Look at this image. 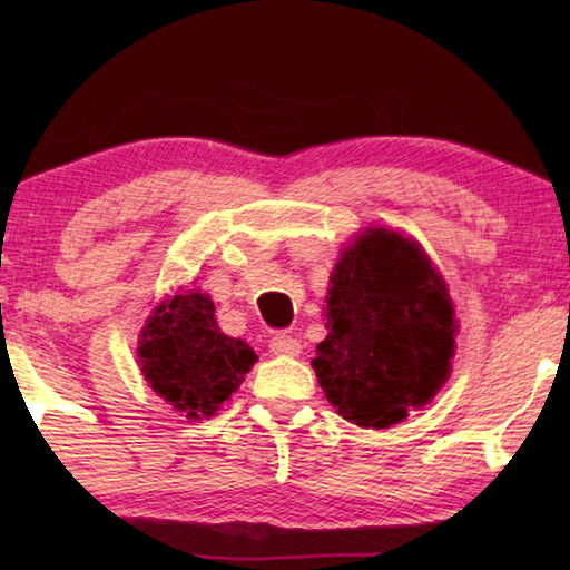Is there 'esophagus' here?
<instances>
[{
    "label": "esophagus",
    "mask_w": 570,
    "mask_h": 570,
    "mask_svg": "<svg viewBox=\"0 0 570 570\" xmlns=\"http://www.w3.org/2000/svg\"><path fill=\"white\" fill-rule=\"evenodd\" d=\"M268 346H272V352L278 356H298V352H302V344H298V340H294L292 334L272 336Z\"/></svg>",
    "instance_id": "1"
}]
</instances>
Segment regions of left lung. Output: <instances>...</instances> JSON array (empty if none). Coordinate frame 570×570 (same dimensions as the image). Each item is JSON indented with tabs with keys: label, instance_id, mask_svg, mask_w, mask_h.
<instances>
[{
	"label": "left lung",
	"instance_id": "left-lung-1",
	"mask_svg": "<svg viewBox=\"0 0 570 570\" xmlns=\"http://www.w3.org/2000/svg\"><path fill=\"white\" fill-rule=\"evenodd\" d=\"M314 372L336 412L384 430L435 397L455 354V308L428 254L397 230L366 228L342 250Z\"/></svg>",
	"mask_w": 570,
	"mask_h": 570
}]
</instances>
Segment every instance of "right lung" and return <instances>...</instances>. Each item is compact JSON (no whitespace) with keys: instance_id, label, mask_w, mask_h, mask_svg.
Segmentation results:
<instances>
[{"instance_id":"add662e5","label":"right lung","mask_w":570,"mask_h":570,"mask_svg":"<svg viewBox=\"0 0 570 570\" xmlns=\"http://www.w3.org/2000/svg\"><path fill=\"white\" fill-rule=\"evenodd\" d=\"M216 306L200 292H180L156 306L142 326V377L188 420L216 414L254 366L256 352L218 330Z\"/></svg>"}]
</instances>
